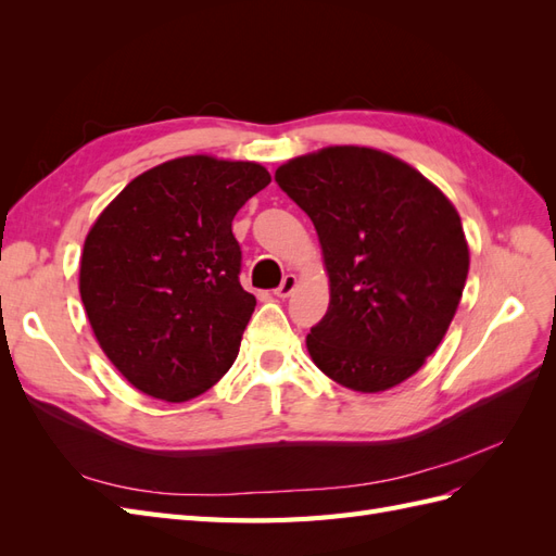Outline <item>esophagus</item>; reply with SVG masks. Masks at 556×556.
Returning <instances> with one entry per match:
<instances>
[{"instance_id":"34e87169","label":"esophagus","mask_w":556,"mask_h":556,"mask_svg":"<svg viewBox=\"0 0 556 556\" xmlns=\"http://www.w3.org/2000/svg\"><path fill=\"white\" fill-rule=\"evenodd\" d=\"M294 288H296V276H292V274H288L282 278V282L278 285L276 288V296H280V299H288L292 292H294Z\"/></svg>"}]
</instances>
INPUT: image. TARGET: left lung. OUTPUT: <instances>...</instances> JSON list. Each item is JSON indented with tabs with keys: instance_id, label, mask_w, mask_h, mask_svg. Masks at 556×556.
<instances>
[{
	"instance_id": "1",
	"label": "left lung",
	"mask_w": 556,
	"mask_h": 556,
	"mask_svg": "<svg viewBox=\"0 0 556 556\" xmlns=\"http://www.w3.org/2000/svg\"><path fill=\"white\" fill-rule=\"evenodd\" d=\"M329 274L327 315L306 345L319 371L374 394L417 374L457 313L468 243L450 199L410 164L331 146L278 166Z\"/></svg>"
}]
</instances>
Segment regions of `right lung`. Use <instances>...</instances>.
<instances>
[{"instance_id": "right-lung-1", "label": "right lung", "mask_w": 556, "mask_h": 556, "mask_svg": "<svg viewBox=\"0 0 556 556\" xmlns=\"http://www.w3.org/2000/svg\"><path fill=\"white\" fill-rule=\"evenodd\" d=\"M271 176L188 155L134 178L92 225L80 299L106 357L148 396L204 394L239 355L255 296L239 282L233 215Z\"/></svg>"}]
</instances>
